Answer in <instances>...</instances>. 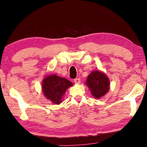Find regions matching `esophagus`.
Instances as JSON below:
<instances>
[{
	"label": "esophagus",
	"mask_w": 147,
	"mask_h": 147,
	"mask_svg": "<svg viewBox=\"0 0 147 147\" xmlns=\"http://www.w3.org/2000/svg\"><path fill=\"white\" fill-rule=\"evenodd\" d=\"M74 82L75 84H80V79L79 78H76L74 80Z\"/></svg>",
	"instance_id": "obj_1"
}]
</instances>
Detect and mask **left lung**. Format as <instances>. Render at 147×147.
Listing matches in <instances>:
<instances>
[{
    "mask_svg": "<svg viewBox=\"0 0 147 147\" xmlns=\"http://www.w3.org/2000/svg\"><path fill=\"white\" fill-rule=\"evenodd\" d=\"M93 96L99 99L104 96L109 90L110 82L106 74L99 71H94L88 76L86 82Z\"/></svg>",
    "mask_w": 147,
    "mask_h": 147,
    "instance_id": "left-lung-1",
    "label": "left lung"
}]
</instances>
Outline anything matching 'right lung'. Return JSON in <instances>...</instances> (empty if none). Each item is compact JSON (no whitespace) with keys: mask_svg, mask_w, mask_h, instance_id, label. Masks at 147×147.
I'll use <instances>...</instances> for the list:
<instances>
[{"mask_svg":"<svg viewBox=\"0 0 147 147\" xmlns=\"http://www.w3.org/2000/svg\"><path fill=\"white\" fill-rule=\"evenodd\" d=\"M73 85V83L67 79L52 74L43 79L42 89L46 98L53 103L58 105L62 102L66 90Z\"/></svg>","mask_w":147,"mask_h":147,"instance_id":"1","label":"right lung"}]
</instances>
